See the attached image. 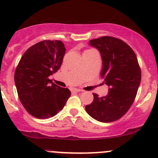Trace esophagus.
I'll use <instances>...</instances> for the list:
<instances>
[{
    "label": "esophagus",
    "mask_w": 158,
    "mask_h": 158,
    "mask_svg": "<svg viewBox=\"0 0 158 158\" xmlns=\"http://www.w3.org/2000/svg\"><path fill=\"white\" fill-rule=\"evenodd\" d=\"M72 91H73V92H81V89H72Z\"/></svg>",
    "instance_id": "34e87169"
}]
</instances>
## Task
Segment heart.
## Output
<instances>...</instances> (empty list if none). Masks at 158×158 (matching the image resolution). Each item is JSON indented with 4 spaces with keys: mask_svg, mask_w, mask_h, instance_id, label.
Instances as JSON below:
<instances>
[{
    "mask_svg": "<svg viewBox=\"0 0 158 158\" xmlns=\"http://www.w3.org/2000/svg\"><path fill=\"white\" fill-rule=\"evenodd\" d=\"M87 51H89V50H87Z\"/></svg>",
    "mask_w": 158,
    "mask_h": 158,
    "instance_id": "1",
    "label": "heart"
}]
</instances>
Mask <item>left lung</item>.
<instances>
[{
	"label": "left lung",
	"mask_w": 158,
	"mask_h": 158,
	"mask_svg": "<svg viewBox=\"0 0 158 158\" xmlns=\"http://www.w3.org/2000/svg\"><path fill=\"white\" fill-rule=\"evenodd\" d=\"M89 44L101 54V77L109 92L103 97L93 93V102L85 110L98 122H114L128 111L136 97L141 79L138 59L128 44L117 38L102 36L91 40Z\"/></svg>",
	"instance_id": "obj_1"
}]
</instances>
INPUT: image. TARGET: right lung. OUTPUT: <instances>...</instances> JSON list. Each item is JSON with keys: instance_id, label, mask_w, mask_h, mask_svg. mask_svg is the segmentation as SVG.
<instances>
[{"instance_id": "right-lung-1", "label": "right lung", "mask_w": 158, "mask_h": 158, "mask_svg": "<svg viewBox=\"0 0 158 158\" xmlns=\"http://www.w3.org/2000/svg\"><path fill=\"white\" fill-rule=\"evenodd\" d=\"M65 52L62 41H41L23 53L15 70L14 82L20 102L37 118L56 115L71 95L69 89L58 86L49 79L60 69Z\"/></svg>"}]
</instances>
